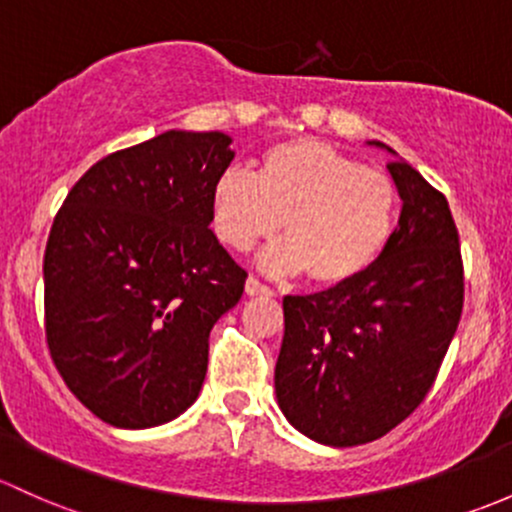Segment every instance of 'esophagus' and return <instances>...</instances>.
I'll return each instance as SVG.
<instances>
[{
	"label": "esophagus",
	"instance_id": "esophagus-1",
	"mask_svg": "<svg viewBox=\"0 0 512 512\" xmlns=\"http://www.w3.org/2000/svg\"><path fill=\"white\" fill-rule=\"evenodd\" d=\"M245 292L247 297H274V289L267 287V284H262L257 277H247Z\"/></svg>",
	"mask_w": 512,
	"mask_h": 512
}]
</instances>
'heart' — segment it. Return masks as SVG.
Masks as SVG:
<instances>
[{
	"label": "heart",
	"instance_id": "b5f03b06",
	"mask_svg": "<svg viewBox=\"0 0 512 512\" xmlns=\"http://www.w3.org/2000/svg\"><path fill=\"white\" fill-rule=\"evenodd\" d=\"M400 196L385 171L319 139H289L267 149L257 174L228 169L211 191L215 238L235 252L277 238L265 257L274 272H309L321 287H341L373 270L395 238Z\"/></svg>",
	"mask_w": 512,
	"mask_h": 512
}]
</instances>
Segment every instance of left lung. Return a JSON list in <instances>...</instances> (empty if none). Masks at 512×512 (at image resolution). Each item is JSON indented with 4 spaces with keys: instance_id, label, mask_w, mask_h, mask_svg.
Returning a JSON list of instances; mask_svg holds the SVG:
<instances>
[{
    "instance_id": "8db88e82",
    "label": "left lung",
    "mask_w": 512,
    "mask_h": 512,
    "mask_svg": "<svg viewBox=\"0 0 512 512\" xmlns=\"http://www.w3.org/2000/svg\"><path fill=\"white\" fill-rule=\"evenodd\" d=\"M392 154L402 198L395 238L353 282L284 297L274 368L279 410L304 437L358 446L385 437L417 410L464 309V265L449 203Z\"/></svg>"
}]
</instances>
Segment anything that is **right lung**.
<instances>
[{
    "label": "right lung",
    "mask_w": 512,
    "mask_h": 512,
    "mask_svg": "<svg viewBox=\"0 0 512 512\" xmlns=\"http://www.w3.org/2000/svg\"><path fill=\"white\" fill-rule=\"evenodd\" d=\"M223 132L169 129L107 154L71 188L43 255L46 341L102 422L147 429L196 402L208 336L247 272L211 230V191L233 161Z\"/></svg>",
    "instance_id": "add662e5"
}]
</instances>
